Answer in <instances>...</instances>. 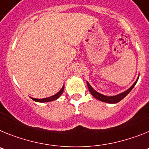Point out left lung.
I'll return each instance as SVG.
<instances>
[{
  "mask_svg": "<svg viewBox=\"0 0 149 149\" xmlns=\"http://www.w3.org/2000/svg\"><path fill=\"white\" fill-rule=\"evenodd\" d=\"M138 79H139V76H138L137 79L136 80V82H134V83L132 85L131 87L129 88L127 90L124 91V92L120 93V94H117V95H115V96H106V95H103V94L97 92V91H96L94 90V89L91 86V85L88 82H87V85L90 93L92 94V96L96 98V99L99 100H100V101L102 102H105V103H118L119 101H121L123 98L125 97H126L127 95L130 92V91L133 89V88H134V86H135L136 84L137 81H138Z\"/></svg>",
  "mask_w": 149,
  "mask_h": 149,
  "instance_id": "left-lung-1",
  "label": "left lung"
}]
</instances>
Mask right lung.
<instances>
[{
	"mask_svg": "<svg viewBox=\"0 0 149 149\" xmlns=\"http://www.w3.org/2000/svg\"><path fill=\"white\" fill-rule=\"evenodd\" d=\"M64 85H63V87L61 88L60 91H59L57 93V94H54L51 97H46V98H42V99H37V98H33V97H31L33 100L36 102H39V103H46V102H50V101H53V100H57L58 98H59L61 97L63 92H64Z\"/></svg>",
	"mask_w": 149,
	"mask_h": 149,
	"instance_id": "1",
	"label": "right lung"
}]
</instances>
